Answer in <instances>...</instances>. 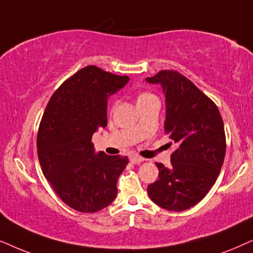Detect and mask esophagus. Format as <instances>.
Wrapping results in <instances>:
<instances>
[{
  "label": "esophagus",
  "mask_w": 253,
  "mask_h": 253,
  "mask_svg": "<svg viewBox=\"0 0 253 253\" xmlns=\"http://www.w3.org/2000/svg\"><path fill=\"white\" fill-rule=\"evenodd\" d=\"M129 161L132 162L133 164H139V163H141V162L144 161V158L141 156H137V155H130Z\"/></svg>",
  "instance_id": "obj_1"
}]
</instances>
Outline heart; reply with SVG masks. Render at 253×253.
<instances>
[{"label": "heart", "mask_w": 253, "mask_h": 253, "mask_svg": "<svg viewBox=\"0 0 253 253\" xmlns=\"http://www.w3.org/2000/svg\"><path fill=\"white\" fill-rule=\"evenodd\" d=\"M149 97H154L153 93H150V92H141L140 95H139V97H137V100L149 98Z\"/></svg>", "instance_id": "1"}]
</instances>
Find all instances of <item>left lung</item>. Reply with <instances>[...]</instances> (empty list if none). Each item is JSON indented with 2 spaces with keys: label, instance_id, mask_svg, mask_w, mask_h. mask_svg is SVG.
<instances>
[{
  "label": "left lung",
  "instance_id": "left-lung-1",
  "mask_svg": "<svg viewBox=\"0 0 253 253\" xmlns=\"http://www.w3.org/2000/svg\"><path fill=\"white\" fill-rule=\"evenodd\" d=\"M146 80L163 86L164 133L177 146L169 168L155 163L158 179L147 187L148 194L164 210H188L206 197L221 171L227 147L223 120L216 104L177 70H161Z\"/></svg>",
  "mask_w": 253,
  "mask_h": 253
}]
</instances>
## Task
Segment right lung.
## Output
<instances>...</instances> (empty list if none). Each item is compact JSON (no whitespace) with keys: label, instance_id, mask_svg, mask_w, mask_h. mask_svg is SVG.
<instances>
[{"label":"right lung","instance_id":"obj_1","mask_svg":"<svg viewBox=\"0 0 253 253\" xmlns=\"http://www.w3.org/2000/svg\"><path fill=\"white\" fill-rule=\"evenodd\" d=\"M129 77L86 66L67 79L47 104L37 135L42 173L66 205L96 213L116 199L127 156L95 154L92 134L107 126V98Z\"/></svg>","mask_w":253,"mask_h":253}]
</instances>
